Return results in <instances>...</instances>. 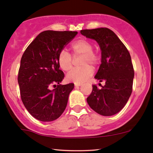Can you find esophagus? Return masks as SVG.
Segmentation results:
<instances>
[{
    "label": "esophagus",
    "mask_w": 153,
    "mask_h": 153,
    "mask_svg": "<svg viewBox=\"0 0 153 153\" xmlns=\"http://www.w3.org/2000/svg\"><path fill=\"white\" fill-rule=\"evenodd\" d=\"M81 85H82V84H81V83H74L75 87H79V86H81Z\"/></svg>",
    "instance_id": "obj_1"
}]
</instances>
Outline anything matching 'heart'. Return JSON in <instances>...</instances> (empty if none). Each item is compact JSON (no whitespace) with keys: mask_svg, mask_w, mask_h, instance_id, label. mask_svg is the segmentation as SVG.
<instances>
[{"mask_svg":"<svg viewBox=\"0 0 153 153\" xmlns=\"http://www.w3.org/2000/svg\"><path fill=\"white\" fill-rule=\"evenodd\" d=\"M93 45L85 38H81L74 42L71 45L72 56L65 51H61L58 54V62L61 70L65 72L73 68L74 59L81 56L79 65L81 68L74 69L67 75L69 81L74 83H83L92 76L93 70L92 67H96L100 63V56L99 52L93 50Z\"/></svg>","mask_w":153,"mask_h":153,"instance_id":"obj_1","label":"heart"}]
</instances>
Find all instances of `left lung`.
Instances as JSON below:
<instances>
[{"instance_id": "1", "label": "left lung", "mask_w": 153, "mask_h": 153, "mask_svg": "<svg viewBox=\"0 0 153 153\" xmlns=\"http://www.w3.org/2000/svg\"><path fill=\"white\" fill-rule=\"evenodd\" d=\"M81 33L94 39L102 51V63L95 78L105 85H93L87 98L92 109L102 116L116 114L127 104L132 92L134 71L130 54L114 31L107 28L81 30Z\"/></svg>"}]
</instances>
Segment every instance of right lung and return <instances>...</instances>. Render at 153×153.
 I'll list each match as a JSON object with an SVG mask.
<instances>
[{"label":"right lung","instance_id":"add662e5","mask_svg":"<svg viewBox=\"0 0 153 153\" xmlns=\"http://www.w3.org/2000/svg\"><path fill=\"white\" fill-rule=\"evenodd\" d=\"M77 33L44 31L23 53L18 73L21 99L28 111L37 120H54L65 109L74 85L60 84L65 74L59 69L58 56Z\"/></svg>","mask_w":153,"mask_h":153}]
</instances>
